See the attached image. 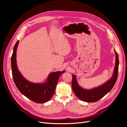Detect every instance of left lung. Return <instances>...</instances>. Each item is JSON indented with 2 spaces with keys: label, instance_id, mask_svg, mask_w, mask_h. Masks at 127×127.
I'll list each match as a JSON object with an SVG mask.
<instances>
[{
  "label": "left lung",
  "instance_id": "left-lung-1",
  "mask_svg": "<svg viewBox=\"0 0 127 127\" xmlns=\"http://www.w3.org/2000/svg\"><path fill=\"white\" fill-rule=\"evenodd\" d=\"M115 52L116 54V63L114 72L111 78L103 85L91 90L84 89L78 84L76 80V76L74 75H72V88L75 95L79 99L88 102H94L102 98L112 90L116 82L118 73V56L115 50Z\"/></svg>",
  "mask_w": 127,
  "mask_h": 127
}]
</instances>
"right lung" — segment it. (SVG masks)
I'll return each mask as SVG.
<instances>
[{
	"instance_id": "add662e5",
	"label": "right lung",
	"mask_w": 127,
	"mask_h": 127,
	"mask_svg": "<svg viewBox=\"0 0 127 127\" xmlns=\"http://www.w3.org/2000/svg\"><path fill=\"white\" fill-rule=\"evenodd\" d=\"M19 41L13 48L11 57L12 76L17 88L23 95L32 101L43 103L48 101L54 94L59 77L65 71L53 72L49 75L47 81L42 83H34L27 80L18 70L16 64V50Z\"/></svg>"
}]
</instances>
